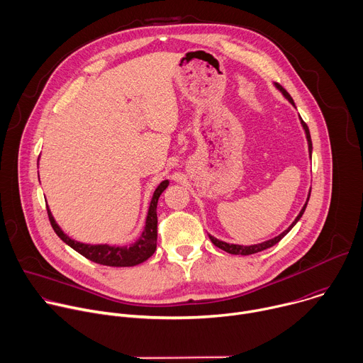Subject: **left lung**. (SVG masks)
<instances>
[{"mask_svg": "<svg viewBox=\"0 0 363 363\" xmlns=\"http://www.w3.org/2000/svg\"><path fill=\"white\" fill-rule=\"evenodd\" d=\"M274 87L284 96V99L290 103V105L296 109V105H294V101H293V99L290 97V94L280 86V84H274ZM298 118H300V115H298ZM300 123H301V128H303V130H304V133H306V139H307V146H308V157H310V160H312V150H313V146H312V138H310V132H308V128H307V125L303 122V119L300 118ZM310 191L312 189H308V194H307V198H306V202H304V205L301 206V210H300V213H298V216L294 218V221L283 231V233H280L279 235H276V237H273V238H270V240H267V241H263V242H257V244H251V245H241V244H231V242H225V241H223V240H218V238H216L214 235H211V234H208V237H210V240L213 241V244L216 245V247H218V248H221V250H224V251H227V252H230V254H240V255H250V254H255V252H260V251H263V250H267V248H270V247H273V245H276L296 224H297V221L301 218V216H303V213H304V210H306V206H307V202H308V198H310Z\"/></svg>", "mask_w": 363, "mask_h": 363, "instance_id": "left-lung-1", "label": "left lung"}]
</instances>
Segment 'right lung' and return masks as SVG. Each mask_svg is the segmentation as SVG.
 <instances>
[{"instance_id":"right-lung-1","label":"right lung","mask_w":363,"mask_h":363,"mask_svg":"<svg viewBox=\"0 0 363 363\" xmlns=\"http://www.w3.org/2000/svg\"><path fill=\"white\" fill-rule=\"evenodd\" d=\"M38 165V162H37ZM169 181L164 179L157 189L153 191V195L149 202L147 214L145 218V227L140 235L129 245H109V244H87L69 237L57 224L53 214L47 206L48 220L53 227L55 233L74 251L89 258L90 262L111 266V267H132L146 262L147 258L157 250V237H158V216H157V205L161 194L168 188Z\"/></svg>"}]
</instances>
